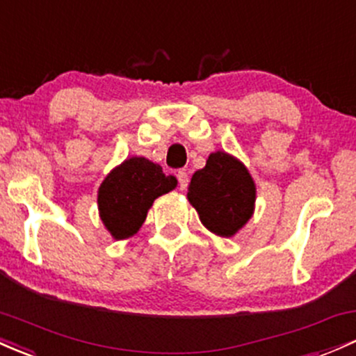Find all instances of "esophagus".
I'll list each match as a JSON object with an SVG mask.
<instances>
[{
  "label": "esophagus",
  "instance_id": "1",
  "mask_svg": "<svg viewBox=\"0 0 356 356\" xmlns=\"http://www.w3.org/2000/svg\"><path fill=\"white\" fill-rule=\"evenodd\" d=\"M177 181H179V187H181V189H186L187 184H189V175H187L186 170L177 172Z\"/></svg>",
  "mask_w": 356,
  "mask_h": 356
}]
</instances>
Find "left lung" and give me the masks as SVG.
Listing matches in <instances>:
<instances>
[{"label":"left lung","instance_id":"obj_1","mask_svg":"<svg viewBox=\"0 0 356 356\" xmlns=\"http://www.w3.org/2000/svg\"><path fill=\"white\" fill-rule=\"evenodd\" d=\"M255 182L240 160L214 152L204 169L194 172L187 199L202 225L214 235L229 238L243 228L255 208Z\"/></svg>","mask_w":356,"mask_h":356}]
</instances>
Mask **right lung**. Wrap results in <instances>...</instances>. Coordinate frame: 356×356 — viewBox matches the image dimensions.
Segmentation results:
<instances>
[{"label": "right lung", "mask_w": 356, "mask_h": 356, "mask_svg": "<svg viewBox=\"0 0 356 356\" xmlns=\"http://www.w3.org/2000/svg\"><path fill=\"white\" fill-rule=\"evenodd\" d=\"M175 186L177 179L163 174L159 163L145 157L127 159L109 172L97 191L101 221L115 240L134 236L155 199Z\"/></svg>", "instance_id": "obj_1"}]
</instances>
